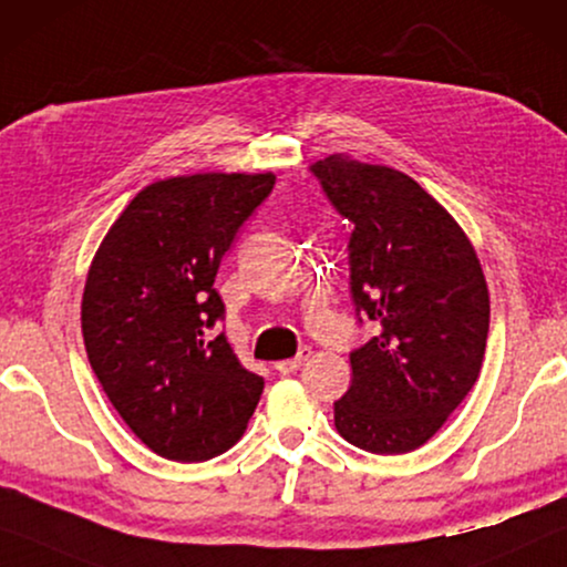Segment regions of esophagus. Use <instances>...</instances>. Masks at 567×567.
Segmentation results:
<instances>
[{"label":"esophagus","mask_w":567,"mask_h":567,"mask_svg":"<svg viewBox=\"0 0 567 567\" xmlns=\"http://www.w3.org/2000/svg\"><path fill=\"white\" fill-rule=\"evenodd\" d=\"M310 357V349H300L298 352V357H292V360H282V362H275V370L280 372V374H292V372H298L300 367H302V362H306Z\"/></svg>","instance_id":"obj_1"}]
</instances>
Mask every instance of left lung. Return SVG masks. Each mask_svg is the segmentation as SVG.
I'll use <instances>...</instances> for the list:
<instances>
[{"instance_id":"obj_1","label":"left lung","mask_w":567,"mask_h":567,"mask_svg":"<svg viewBox=\"0 0 567 567\" xmlns=\"http://www.w3.org/2000/svg\"><path fill=\"white\" fill-rule=\"evenodd\" d=\"M354 223L357 316L378 333L349 354L352 385L333 403L349 444L403 454L426 444L481 374L491 323L481 259L444 207L409 174L333 154L310 166Z\"/></svg>"}]
</instances>
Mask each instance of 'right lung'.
<instances>
[{"mask_svg": "<svg viewBox=\"0 0 567 567\" xmlns=\"http://www.w3.org/2000/svg\"><path fill=\"white\" fill-rule=\"evenodd\" d=\"M275 174H187L143 187L86 275L82 333L110 403L151 452L205 462L246 432L265 380L215 323L223 254Z\"/></svg>", "mask_w": 567, "mask_h": 567, "instance_id": "right-lung-1", "label": "right lung"}]
</instances>
